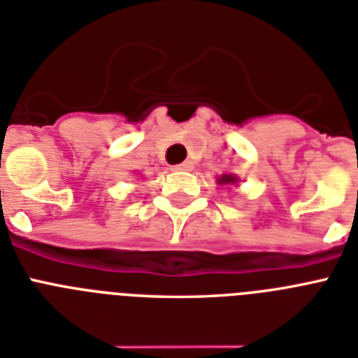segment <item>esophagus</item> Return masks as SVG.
I'll use <instances>...</instances> for the list:
<instances>
[{
    "mask_svg": "<svg viewBox=\"0 0 358 358\" xmlns=\"http://www.w3.org/2000/svg\"><path fill=\"white\" fill-rule=\"evenodd\" d=\"M174 171H191L193 169V162H184V164H178V165H174L173 167Z\"/></svg>",
    "mask_w": 358,
    "mask_h": 358,
    "instance_id": "1",
    "label": "esophagus"
}]
</instances>
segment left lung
I'll list each match as a JSON object with an SVG mask.
<instances>
[{
	"label": "left lung",
	"instance_id": "obj_1",
	"mask_svg": "<svg viewBox=\"0 0 358 358\" xmlns=\"http://www.w3.org/2000/svg\"><path fill=\"white\" fill-rule=\"evenodd\" d=\"M237 182V178H235L234 174H222L219 178V184L224 185V184H235Z\"/></svg>",
	"mask_w": 358,
	"mask_h": 358
}]
</instances>
